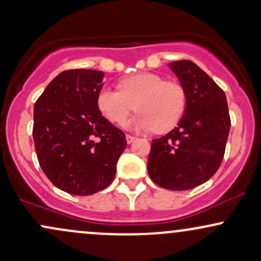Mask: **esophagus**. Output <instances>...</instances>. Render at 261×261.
Returning a JSON list of instances; mask_svg holds the SVG:
<instances>
[{"mask_svg": "<svg viewBox=\"0 0 261 261\" xmlns=\"http://www.w3.org/2000/svg\"><path fill=\"white\" fill-rule=\"evenodd\" d=\"M135 140H136V137H135V136H131V135H126V141H127V143H133Z\"/></svg>", "mask_w": 261, "mask_h": 261, "instance_id": "1", "label": "esophagus"}]
</instances>
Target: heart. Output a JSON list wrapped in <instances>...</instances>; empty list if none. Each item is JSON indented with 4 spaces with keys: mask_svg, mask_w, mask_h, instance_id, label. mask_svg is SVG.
<instances>
[{
    "mask_svg": "<svg viewBox=\"0 0 261 261\" xmlns=\"http://www.w3.org/2000/svg\"><path fill=\"white\" fill-rule=\"evenodd\" d=\"M187 101V92L180 83L149 72L121 80L119 89L103 87L97 94L98 109L108 120L124 121L136 108L139 113L125 126L139 131L154 128L157 133H166L180 121Z\"/></svg>",
    "mask_w": 261,
    "mask_h": 261,
    "instance_id": "heart-1",
    "label": "heart"
}]
</instances>
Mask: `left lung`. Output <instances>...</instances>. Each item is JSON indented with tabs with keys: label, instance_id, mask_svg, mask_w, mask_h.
Returning a JSON list of instances; mask_svg holds the SVG:
<instances>
[{
	"label": "left lung",
	"instance_id": "obj_1",
	"mask_svg": "<svg viewBox=\"0 0 261 261\" xmlns=\"http://www.w3.org/2000/svg\"><path fill=\"white\" fill-rule=\"evenodd\" d=\"M168 66L187 92V109L178 126L152 141L147 170L162 188L189 190L220 168L230 127L228 106L222 89L193 61Z\"/></svg>",
	"mask_w": 261,
	"mask_h": 261
}]
</instances>
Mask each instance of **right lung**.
Returning <instances> with one entry per match:
<instances>
[{"mask_svg":"<svg viewBox=\"0 0 261 261\" xmlns=\"http://www.w3.org/2000/svg\"><path fill=\"white\" fill-rule=\"evenodd\" d=\"M104 72L64 71L34 104L38 161L56 188L72 195H92L114 180L126 148L125 134L101 115L97 94Z\"/></svg>","mask_w":261,"mask_h":261,"instance_id":"add662e5","label":"right lung"}]
</instances>
